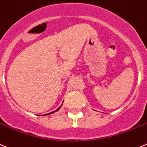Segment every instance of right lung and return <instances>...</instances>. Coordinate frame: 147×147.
Returning a JSON list of instances; mask_svg holds the SVG:
<instances>
[{"label": "right lung", "mask_w": 147, "mask_h": 147, "mask_svg": "<svg viewBox=\"0 0 147 147\" xmlns=\"http://www.w3.org/2000/svg\"><path fill=\"white\" fill-rule=\"evenodd\" d=\"M62 103H63V102H62ZM62 105H61V106L59 107V108H58L57 109V110H55V111H52V112H51V113H47V114H45V115H43V116H47V115H49V114H52V113H55V112H57V111H59V109H60V108L61 107H62Z\"/></svg>", "instance_id": "add662e5"}]
</instances>
